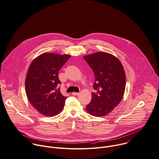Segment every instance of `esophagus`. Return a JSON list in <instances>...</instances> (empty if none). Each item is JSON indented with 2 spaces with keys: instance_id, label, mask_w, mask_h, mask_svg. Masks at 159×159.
<instances>
[{
  "instance_id": "34e87169",
  "label": "esophagus",
  "mask_w": 159,
  "mask_h": 159,
  "mask_svg": "<svg viewBox=\"0 0 159 159\" xmlns=\"http://www.w3.org/2000/svg\"><path fill=\"white\" fill-rule=\"evenodd\" d=\"M72 95H79V93H77V92H72Z\"/></svg>"
}]
</instances>
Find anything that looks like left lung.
Wrapping results in <instances>:
<instances>
[{
    "instance_id": "left-lung-1",
    "label": "left lung",
    "mask_w": 159,
    "mask_h": 159,
    "mask_svg": "<svg viewBox=\"0 0 159 159\" xmlns=\"http://www.w3.org/2000/svg\"><path fill=\"white\" fill-rule=\"evenodd\" d=\"M93 70L95 82L86 111L100 117L111 113L121 102L125 91L126 74L120 61L111 54L97 52L84 56Z\"/></svg>"
}]
</instances>
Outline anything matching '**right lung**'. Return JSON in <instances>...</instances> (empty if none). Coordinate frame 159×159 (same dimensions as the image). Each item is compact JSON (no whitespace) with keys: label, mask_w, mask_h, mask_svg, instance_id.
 <instances>
[{"label":"right lung","mask_w":159,"mask_h":159,"mask_svg":"<svg viewBox=\"0 0 159 159\" xmlns=\"http://www.w3.org/2000/svg\"><path fill=\"white\" fill-rule=\"evenodd\" d=\"M70 57L68 54L44 52L30 64L25 79V92L30 103L44 116L58 115L67 97L59 88L58 72Z\"/></svg>","instance_id":"1"}]
</instances>
